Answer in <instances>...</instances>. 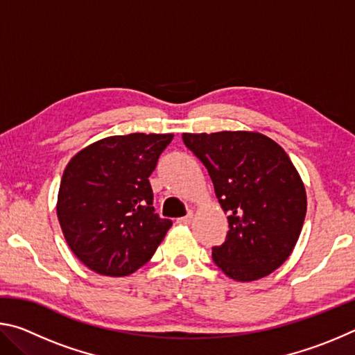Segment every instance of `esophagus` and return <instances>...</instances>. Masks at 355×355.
<instances>
[{"mask_svg":"<svg viewBox=\"0 0 355 355\" xmlns=\"http://www.w3.org/2000/svg\"><path fill=\"white\" fill-rule=\"evenodd\" d=\"M192 222V213H189L188 216H183V218H178L177 219V224L180 225H189Z\"/></svg>","mask_w":355,"mask_h":355,"instance_id":"1","label":"esophagus"}]
</instances>
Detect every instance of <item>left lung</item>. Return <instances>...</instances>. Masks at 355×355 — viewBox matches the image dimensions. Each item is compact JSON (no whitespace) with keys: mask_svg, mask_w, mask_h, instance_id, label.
I'll list each match as a JSON object with an SVG mask.
<instances>
[{"mask_svg":"<svg viewBox=\"0 0 355 355\" xmlns=\"http://www.w3.org/2000/svg\"><path fill=\"white\" fill-rule=\"evenodd\" d=\"M208 169L228 219L213 260L228 277L252 282L275 271L296 245L307 213L305 186L290 156L257 131L183 133Z\"/></svg>","mask_w":355,"mask_h":355,"instance_id":"left-lung-1","label":"left lung"}]
</instances>
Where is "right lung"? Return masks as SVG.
Here are the masks:
<instances>
[{
	"label": "right lung",
	"mask_w": 355,
	"mask_h": 355,
	"mask_svg": "<svg viewBox=\"0 0 355 355\" xmlns=\"http://www.w3.org/2000/svg\"><path fill=\"white\" fill-rule=\"evenodd\" d=\"M172 137L110 136L69 161L59 186L58 219L71 252L94 272L133 274L164 239L172 220L155 213L148 177Z\"/></svg>",
	"instance_id": "1"
}]
</instances>
